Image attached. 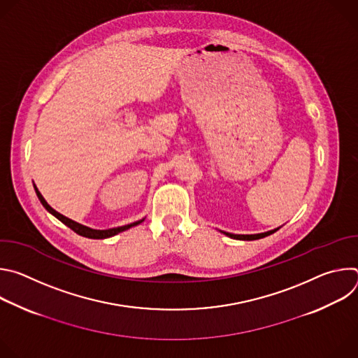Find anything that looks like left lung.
<instances>
[{
  "mask_svg": "<svg viewBox=\"0 0 358 358\" xmlns=\"http://www.w3.org/2000/svg\"><path fill=\"white\" fill-rule=\"evenodd\" d=\"M278 229H272V231H268V232H264V234H255V235H235V234H229V232H224V234L229 238L239 239V241H255V239H261V238H265L268 235H272Z\"/></svg>",
  "mask_w": 358,
  "mask_h": 358,
  "instance_id": "left-lung-1",
  "label": "left lung"
}]
</instances>
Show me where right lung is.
<instances>
[{
  "mask_svg": "<svg viewBox=\"0 0 358 358\" xmlns=\"http://www.w3.org/2000/svg\"><path fill=\"white\" fill-rule=\"evenodd\" d=\"M34 188H35V192H36V195H38L41 203L45 207V210H46L48 213H50L54 217H57L61 222H64L66 227H69V228H71L72 231H75L76 234H79V235H82V236H86V238H92V239H105V238H110V236H115V235H117L119 232H123V231H126V229H129V228H131V227H136V225H138V224H141V222L144 221V218H143V220L136 221V222H133V224L123 225V227H117V228H110V229H92V228L85 227V225H82V224H78V222H75V221L66 218L65 215L59 214L58 211H55V210H54L52 207H50L49 203L45 201V198L42 196V194L38 191V188H36L35 185H34Z\"/></svg>",
  "mask_w": 358,
  "mask_h": 358,
  "instance_id": "obj_1",
  "label": "right lung"
}]
</instances>
